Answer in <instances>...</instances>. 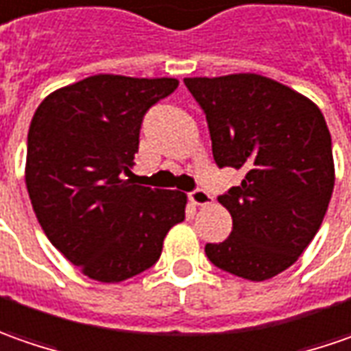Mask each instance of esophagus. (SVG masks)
Segmentation results:
<instances>
[{
    "label": "esophagus",
    "mask_w": 351,
    "mask_h": 351,
    "mask_svg": "<svg viewBox=\"0 0 351 351\" xmlns=\"http://www.w3.org/2000/svg\"><path fill=\"white\" fill-rule=\"evenodd\" d=\"M190 199H192V204L194 206H210L212 204V194L210 192H206V190H202V188H198V190H194L192 194H190Z\"/></svg>",
    "instance_id": "34e87169"
}]
</instances>
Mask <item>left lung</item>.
Returning a JSON list of instances; mask_svg holds the SVG:
<instances>
[{"instance_id": "8db88e82", "label": "left lung", "mask_w": 351, "mask_h": 351, "mask_svg": "<svg viewBox=\"0 0 351 351\" xmlns=\"http://www.w3.org/2000/svg\"><path fill=\"white\" fill-rule=\"evenodd\" d=\"M204 108L213 159L243 169L219 196L233 217L223 243H208L217 268L264 282L287 270L315 239L334 190L332 139L305 95L258 73L186 77Z\"/></svg>"}]
</instances>
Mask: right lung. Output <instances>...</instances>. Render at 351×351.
Returning a JSON list of instances; mask_svg holds the SVG:
<instances>
[{"mask_svg": "<svg viewBox=\"0 0 351 351\" xmlns=\"http://www.w3.org/2000/svg\"><path fill=\"white\" fill-rule=\"evenodd\" d=\"M175 77L99 73L50 93L32 116L25 182L46 237L81 274L118 284L152 268L186 194L139 186L132 167L147 108Z\"/></svg>", "mask_w": 351, "mask_h": 351, "instance_id": "right-lung-1", "label": "right lung"}]
</instances>
